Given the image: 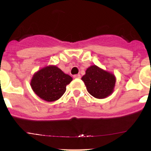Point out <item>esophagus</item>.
<instances>
[{
    "label": "esophagus",
    "mask_w": 151,
    "mask_h": 151,
    "mask_svg": "<svg viewBox=\"0 0 151 151\" xmlns=\"http://www.w3.org/2000/svg\"><path fill=\"white\" fill-rule=\"evenodd\" d=\"M80 77H81V75L79 74H75V75H74V78H75V79H79Z\"/></svg>",
    "instance_id": "1"
}]
</instances>
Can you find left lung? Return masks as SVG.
<instances>
[{
	"instance_id": "8db88e82",
	"label": "left lung",
	"mask_w": 151,
	"mask_h": 151,
	"mask_svg": "<svg viewBox=\"0 0 151 151\" xmlns=\"http://www.w3.org/2000/svg\"><path fill=\"white\" fill-rule=\"evenodd\" d=\"M81 79L88 92L96 99H104L111 94L116 83L114 75L96 65L89 67Z\"/></svg>"
}]
</instances>
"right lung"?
I'll use <instances>...</instances> for the list:
<instances>
[{
    "label": "right lung",
    "instance_id": "right-lung-1",
    "mask_svg": "<svg viewBox=\"0 0 151 151\" xmlns=\"http://www.w3.org/2000/svg\"><path fill=\"white\" fill-rule=\"evenodd\" d=\"M72 78L56 66H49L38 71L31 80V86L40 98L47 101L60 99L66 91V86Z\"/></svg>",
    "mask_w": 151,
    "mask_h": 151
}]
</instances>
